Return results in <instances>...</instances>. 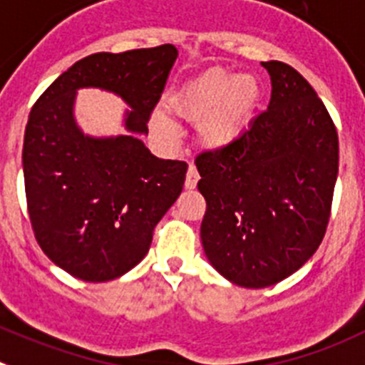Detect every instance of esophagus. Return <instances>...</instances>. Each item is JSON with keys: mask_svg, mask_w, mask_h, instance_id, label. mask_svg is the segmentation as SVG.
I'll return each instance as SVG.
<instances>
[{"mask_svg": "<svg viewBox=\"0 0 365 365\" xmlns=\"http://www.w3.org/2000/svg\"><path fill=\"white\" fill-rule=\"evenodd\" d=\"M198 180H200L198 170H196V167L190 165L189 169H187V176H185V189H195L196 183H198Z\"/></svg>", "mask_w": 365, "mask_h": 365, "instance_id": "obj_1", "label": "esophagus"}]
</instances>
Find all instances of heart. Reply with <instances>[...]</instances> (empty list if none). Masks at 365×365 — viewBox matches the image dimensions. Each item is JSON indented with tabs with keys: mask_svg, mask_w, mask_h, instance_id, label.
Listing matches in <instances>:
<instances>
[{
	"mask_svg": "<svg viewBox=\"0 0 365 365\" xmlns=\"http://www.w3.org/2000/svg\"><path fill=\"white\" fill-rule=\"evenodd\" d=\"M260 98L262 87L252 74H232L227 68L216 67L185 81L167 98V105L182 120L200 121L202 147L222 150L242 134ZM153 129L163 138L175 134L163 113L153 116Z\"/></svg>",
	"mask_w": 365,
	"mask_h": 365,
	"instance_id": "heart-1",
	"label": "heart"
}]
</instances>
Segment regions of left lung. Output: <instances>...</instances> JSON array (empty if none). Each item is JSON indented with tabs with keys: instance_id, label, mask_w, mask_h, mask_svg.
<instances>
[{
	"instance_id": "left-lung-1",
	"label": "left lung",
	"mask_w": 365,
	"mask_h": 365,
	"mask_svg": "<svg viewBox=\"0 0 365 365\" xmlns=\"http://www.w3.org/2000/svg\"><path fill=\"white\" fill-rule=\"evenodd\" d=\"M262 67L267 110L231 145L196 158L207 260L247 289L278 284L317 252L338 175L336 129L314 88L287 63Z\"/></svg>"
}]
</instances>
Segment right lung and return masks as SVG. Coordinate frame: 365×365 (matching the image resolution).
<instances>
[{
    "label": "right lung",
    "instance_id": "add662e5",
    "mask_svg": "<svg viewBox=\"0 0 365 365\" xmlns=\"http://www.w3.org/2000/svg\"><path fill=\"white\" fill-rule=\"evenodd\" d=\"M176 58L175 45L91 54L32 107L23 142L29 216L39 247L74 278L109 282L136 267L182 192L187 163L156 158L142 140ZM80 88L126 101L125 135L81 130L73 114Z\"/></svg>",
    "mask_w": 365,
    "mask_h": 365
}]
</instances>
